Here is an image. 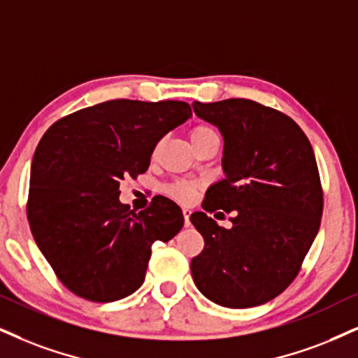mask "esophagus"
Returning a JSON list of instances; mask_svg holds the SVG:
<instances>
[{
  "instance_id": "34e87169",
  "label": "esophagus",
  "mask_w": 358,
  "mask_h": 358,
  "mask_svg": "<svg viewBox=\"0 0 358 358\" xmlns=\"http://www.w3.org/2000/svg\"><path fill=\"white\" fill-rule=\"evenodd\" d=\"M182 215H184V224H186V227L191 226V220H189V215H191V210L189 209H182Z\"/></svg>"
}]
</instances>
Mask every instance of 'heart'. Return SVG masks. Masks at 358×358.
I'll return each mask as SVG.
<instances>
[{"mask_svg": "<svg viewBox=\"0 0 358 358\" xmlns=\"http://www.w3.org/2000/svg\"><path fill=\"white\" fill-rule=\"evenodd\" d=\"M189 139H191L192 148H199V145L206 144V143H219L217 132H215L214 127H210L207 124L194 126L192 129L189 131ZM161 145H162V141H159V143L156 144V148H154V152H152L154 157L159 154ZM196 191H197L196 182H176V184H171V186L167 187V192H169L172 197H176V199L182 201V202L192 201Z\"/></svg>", "mask_w": 358, "mask_h": 358, "instance_id": "heart-1", "label": "heart"}]
</instances>
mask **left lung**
Returning <instances> with one entry per match:
<instances>
[{
  "label": "left lung",
  "mask_w": 358,
  "mask_h": 358,
  "mask_svg": "<svg viewBox=\"0 0 358 358\" xmlns=\"http://www.w3.org/2000/svg\"><path fill=\"white\" fill-rule=\"evenodd\" d=\"M192 109L222 134L226 174L207 189L206 213L191 215L204 237L192 279L222 307L260 306L297 277L319 232L324 196L314 149L292 119L255 101H194ZM217 208L234 213L231 229L206 215Z\"/></svg>",
  "instance_id": "obj_1"
}]
</instances>
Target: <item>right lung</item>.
<instances>
[{
  "label": "right lung",
  "instance_id": "right-lung-1",
  "mask_svg": "<svg viewBox=\"0 0 358 358\" xmlns=\"http://www.w3.org/2000/svg\"><path fill=\"white\" fill-rule=\"evenodd\" d=\"M192 116L182 101L113 99L55 122L31 164L28 220L52 271L73 294L114 302L143 285L156 241L184 226L180 207L156 196L134 213L119 182L144 174L156 144Z\"/></svg>",
  "mask_w": 358,
  "mask_h": 358
}]
</instances>
